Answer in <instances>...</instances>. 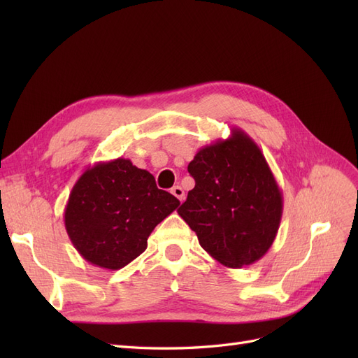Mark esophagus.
I'll return each instance as SVG.
<instances>
[{
  "instance_id": "esophagus-1",
  "label": "esophagus",
  "mask_w": 358,
  "mask_h": 358,
  "mask_svg": "<svg viewBox=\"0 0 358 358\" xmlns=\"http://www.w3.org/2000/svg\"><path fill=\"white\" fill-rule=\"evenodd\" d=\"M171 194H173V196H175L178 200H180V201H183V199H185V191H183L179 185L171 188Z\"/></svg>"
}]
</instances>
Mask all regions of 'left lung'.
<instances>
[{
    "instance_id": "8db88e82",
    "label": "left lung",
    "mask_w": 358,
    "mask_h": 358,
    "mask_svg": "<svg viewBox=\"0 0 358 358\" xmlns=\"http://www.w3.org/2000/svg\"><path fill=\"white\" fill-rule=\"evenodd\" d=\"M196 187L178 213L201 248L225 267L258 262L272 246L282 192L262 149L241 128L201 148L188 164Z\"/></svg>"
}]
</instances>
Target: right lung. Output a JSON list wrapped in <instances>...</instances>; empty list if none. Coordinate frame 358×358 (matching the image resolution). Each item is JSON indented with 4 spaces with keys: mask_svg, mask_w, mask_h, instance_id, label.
Returning <instances> with one entry per match:
<instances>
[{
    "mask_svg": "<svg viewBox=\"0 0 358 358\" xmlns=\"http://www.w3.org/2000/svg\"><path fill=\"white\" fill-rule=\"evenodd\" d=\"M179 200L157 188L148 170L125 158L96 162L74 183L64 210L73 246L86 262L109 270L131 263Z\"/></svg>",
    "mask_w": 358,
    "mask_h": 358,
    "instance_id": "add662e5",
    "label": "right lung"
}]
</instances>
